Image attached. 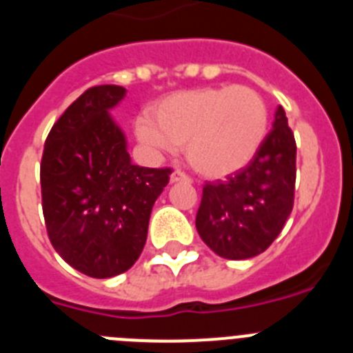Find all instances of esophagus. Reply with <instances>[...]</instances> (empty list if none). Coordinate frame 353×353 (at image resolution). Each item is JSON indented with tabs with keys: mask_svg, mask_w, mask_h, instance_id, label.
<instances>
[{
	"mask_svg": "<svg viewBox=\"0 0 353 353\" xmlns=\"http://www.w3.org/2000/svg\"><path fill=\"white\" fill-rule=\"evenodd\" d=\"M170 182L171 183H179V182H183V183H191V179H189V176H187L185 173H182V171H173V173H171V176H170Z\"/></svg>",
	"mask_w": 353,
	"mask_h": 353,
	"instance_id": "esophagus-1",
	"label": "esophagus"
}]
</instances>
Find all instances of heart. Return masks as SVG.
Segmentation results:
<instances>
[{"label":"heart","mask_w":353,"mask_h":353,"mask_svg":"<svg viewBox=\"0 0 353 353\" xmlns=\"http://www.w3.org/2000/svg\"><path fill=\"white\" fill-rule=\"evenodd\" d=\"M134 123L136 138L154 152L185 146L196 173L223 179L256 157L269 134V108L256 90L214 86L164 97Z\"/></svg>","instance_id":"obj_1"}]
</instances>
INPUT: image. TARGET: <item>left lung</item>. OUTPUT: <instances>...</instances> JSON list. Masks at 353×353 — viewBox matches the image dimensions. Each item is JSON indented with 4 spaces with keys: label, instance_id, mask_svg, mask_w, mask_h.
Returning a JSON list of instances; mask_svg holds the SVG:
<instances>
[{
    "label": "left lung",
    "instance_id": "obj_1",
    "mask_svg": "<svg viewBox=\"0 0 353 353\" xmlns=\"http://www.w3.org/2000/svg\"><path fill=\"white\" fill-rule=\"evenodd\" d=\"M297 146L285 109L256 157L226 182H208L196 214L205 244L226 260H248L272 244L293 208Z\"/></svg>",
    "mask_w": 353,
    "mask_h": 353
}]
</instances>
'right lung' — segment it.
Instances as JSON below:
<instances>
[{
	"label": "right lung",
	"instance_id": "add662e5",
	"mask_svg": "<svg viewBox=\"0 0 353 353\" xmlns=\"http://www.w3.org/2000/svg\"><path fill=\"white\" fill-rule=\"evenodd\" d=\"M125 88L86 90L52 125L40 164L42 210L56 252L79 272L105 279L141 254L155 199L171 170L132 164L111 117Z\"/></svg>",
	"mask_w": 353,
	"mask_h": 353
}]
</instances>
